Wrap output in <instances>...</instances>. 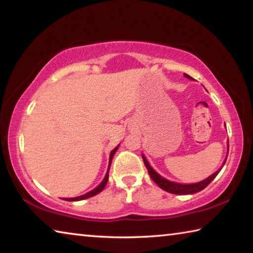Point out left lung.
Segmentation results:
<instances>
[{"instance_id":"left-lung-1","label":"left lung","mask_w":253,"mask_h":253,"mask_svg":"<svg viewBox=\"0 0 253 253\" xmlns=\"http://www.w3.org/2000/svg\"><path fill=\"white\" fill-rule=\"evenodd\" d=\"M184 76L186 77L188 79H192V77H190L186 74H184ZM142 157H143V161H144V164L146 166V169L148 170V174L151 178L153 179L154 182H155L158 186H160L162 190H164L166 192H169V193H172V194H179V195H185V194H194V193H198V192L204 190L205 187H207L210 183H211L214 178L216 177V175L220 173L221 169L223 168V165H222V168L220 169H217L215 173L212 174L211 176H209L208 178H205L204 181H201L199 183H194V184H181V183H175V182H170L169 179L164 178L163 176H161L160 174H158L155 169H154L151 165H149V163L147 162L146 157H145L143 154H142Z\"/></svg>"}]
</instances>
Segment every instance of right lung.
I'll use <instances>...</instances> for the list:
<instances>
[{
    "instance_id": "obj_1",
    "label": "right lung",
    "mask_w": 253,
    "mask_h": 253,
    "mask_svg": "<svg viewBox=\"0 0 253 253\" xmlns=\"http://www.w3.org/2000/svg\"><path fill=\"white\" fill-rule=\"evenodd\" d=\"M118 147H119V145L118 146L116 147V148H114L113 151H111V153H110V156H109V165H108V169H107V173H106V176H105V178L102 179V182L99 184V185H98L96 188H93L92 191H90V192H88V193H85V194H84V195H81V196H77V198H71V199H65L66 201H70V202H72V201H81V200H84V199H88V198H91V196H95L96 194H98V193H100V192L104 190L105 188V186H106V184H107V182H108V173H109V168H110V165H111V161H113V157H114V155H115V153H116V151L118 149Z\"/></svg>"
}]
</instances>
